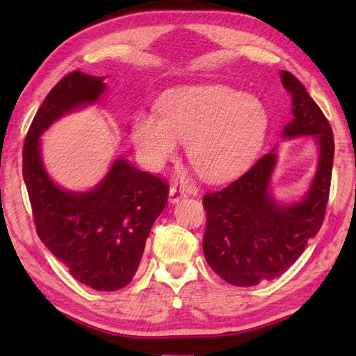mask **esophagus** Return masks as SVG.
<instances>
[{
    "mask_svg": "<svg viewBox=\"0 0 356 356\" xmlns=\"http://www.w3.org/2000/svg\"><path fill=\"white\" fill-rule=\"evenodd\" d=\"M186 197V193L182 188H177V186H171L170 188V202L171 204H177L179 201H182Z\"/></svg>",
    "mask_w": 356,
    "mask_h": 356,
    "instance_id": "obj_1",
    "label": "esophagus"
}]
</instances>
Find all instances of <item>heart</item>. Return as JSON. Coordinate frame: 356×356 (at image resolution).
Wrapping results in <instances>:
<instances>
[{"label":"heart","mask_w":356,"mask_h":356,"mask_svg":"<svg viewBox=\"0 0 356 356\" xmlns=\"http://www.w3.org/2000/svg\"><path fill=\"white\" fill-rule=\"evenodd\" d=\"M160 116L141 113L134 141L144 165L160 171L186 143V156L201 176L220 182L251 163L268 130V110L251 94L221 84H200L168 91Z\"/></svg>","instance_id":"heart-1"}]
</instances>
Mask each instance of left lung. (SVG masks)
I'll return each instance as SVG.
<instances>
[{
  "label": "left lung",
  "instance_id": "8db88e82",
  "mask_svg": "<svg viewBox=\"0 0 356 356\" xmlns=\"http://www.w3.org/2000/svg\"><path fill=\"white\" fill-rule=\"evenodd\" d=\"M292 94V120L282 140L312 136L318 160L298 201L281 202L272 190L278 144L226 188L204 196L207 226L202 248L213 272L232 286L250 287L281 276L318 232L327 209L334 141L327 118L291 72H280Z\"/></svg>",
  "mask_w": 356,
  "mask_h": 356
}]
</instances>
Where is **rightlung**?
<instances>
[{"label": "right lung", "mask_w": 356, "mask_h": 356, "mask_svg": "<svg viewBox=\"0 0 356 356\" xmlns=\"http://www.w3.org/2000/svg\"><path fill=\"white\" fill-rule=\"evenodd\" d=\"M105 78L75 70L51 89L28 130L23 179L42 243L76 281L113 292L134 280L150 227L166 207L168 185L119 155L92 188H63L47 171L40 143L61 118L97 105Z\"/></svg>", "instance_id": "1"}]
</instances>
